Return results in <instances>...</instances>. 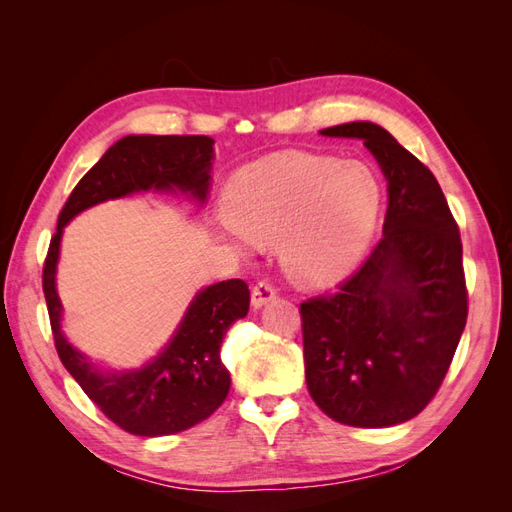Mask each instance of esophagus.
<instances>
[{
	"label": "esophagus",
	"instance_id": "34e87169",
	"mask_svg": "<svg viewBox=\"0 0 512 512\" xmlns=\"http://www.w3.org/2000/svg\"><path fill=\"white\" fill-rule=\"evenodd\" d=\"M277 290L269 284V282H258L254 288H252V305L256 309H260L262 305H267L269 301L275 299Z\"/></svg>",
	"mask_w": 512,
	"mask_h": 512
}]
</instances>
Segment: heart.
<instances>
[{
	"label": "heart",
	"mask_w": 512,
	"mask_h": 512,
	"mask_svg": "<svg viewBox=\"0 0 512 512\" xmlns=\"http://www.w3.org/2000/svg\"><path fill=\"white\" fill-rule=\"evenodd\" d=\"M380 205V177L365 162L286 151L232 177L224 228L241 250L280 241L290 277L329 284L361 258Z\"/></svg>",
	"instance_id": "b5f03b06"
}]
</instances>
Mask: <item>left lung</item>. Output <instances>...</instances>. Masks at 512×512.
<instances>
[{"label": "left lung", "instance_id": "1", "mask_svg": "<svg viewBox=\"0 0 512 512\" xmlns=\"http://www.w3.org/2000/svg\"><path fill=\"white\" fill-rule=\"evenodd\" d=\"M361 138L386 177L382 239L333 294L301 303L305 380L350 427H393L438 393L468 318L459 228L431 170L371 121L320 132Z\"/></svg>", "mask_w": 512, "mask_h": 512}]
</instances>
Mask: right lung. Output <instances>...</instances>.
<instances>
[{"instance_id":"add662e5","label":"right lung","mask_w":512,"mask_h":512,"mask_svg":"<svg viewBox=\"0 0 512 512\" xmlns=\"http://www.w3.org/2000/svg\"><path fill=\"white\" fill-rule=\"evenodd\" d=\"M213 143L209 136H123L76 183L44 260L42 288L61 363L85 395L134 436L158 438L185 431L224 404L230 374L220 359L222 339L232 322L247 316L250 290L243 280L203 288L185 309L170 342L147 365L128 371L102 369L61 331L64 305L55 286L61 235L81 211L136 192H181L203 205L211 185Z\"/></svg>"}]
</instances>
